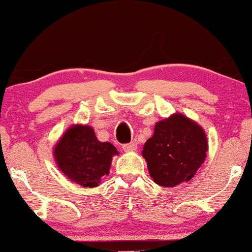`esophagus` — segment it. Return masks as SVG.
Returning <instances> with one entry per match:
<instances>
[{"instance_id":"1","label":"esophagus","mask_w":252,"mask_h":252,"mask_svg":"<svg viewBox=\"0 0 252 252\" xmlns=\"http://www.w3.org/2000/svg\"><path fill=\"white\" fill-rule=\"evenodd\" d=\"M122 148L124 152L129 153V152H135L136 149H137V144L135 142H131V143H128V144H123Z\"/></svg>"}]
</instances>
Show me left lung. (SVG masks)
<instances>
[{"label":"left lung","instance_id":"left-lung-1","mask_svg":"<svg viewBox=\"0 0 252 252\" xmlns=\"http://www.w3.org/2000/svg\"><path fill=\"white\" fill-rule=\"evenodd\" d=\"M207 150L209 142L200 124L175 112L155 124L154 134L144 143L142 156L155 184L175 187L196 174Z\"/></svg>","mask_w":252,"mask_h":252}]
</instances>
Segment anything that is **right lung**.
Returning <instances> with one entry per match:
<instances>
[{"label": "right lung", "instance_id": "right-lung-1", "mask_svg": "<svg viewBox=\"0 0 252 252\" xmlns=\"http://www.w3.org/2000/svg\"><path fill=\"white\" fill-rule=\"evenodd\" d=\"M115 155L118 152L114 144L98 141L92 126L79 123L68 126L53 148L58 168L71 182L86 189L99 186Z\"/></svg>", "mask_w": 252, "mask_h": 252}]
</instances>
